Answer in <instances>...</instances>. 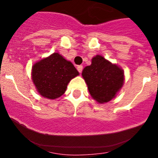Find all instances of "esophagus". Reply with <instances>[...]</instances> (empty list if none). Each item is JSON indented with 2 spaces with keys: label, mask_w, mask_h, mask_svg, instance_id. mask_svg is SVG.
<instances>
[{
  "label": "esophagus",
  "mask_w": 158,
  "mask_h": 158,
  "mask_svg": "<svg viewBox=\"0 0 158 158\" xmlns=\"http://www.w3.org/2000/svg\"><path fill=\"white\" fill-rule=\"evenodd\" d=\"M77 69L78 72L81 73L82 72V69H83V66H82V65H77Z\"/></svg>",
  "instance_id": "obj_1"
}]
</instances>
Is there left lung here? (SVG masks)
Instances as JSON below:
<instances>
[{
	"mask_svg": "<svg viewBox=\"0 0 158 158\" xmlns=\"http://www.w3.org/2000/svg\"><path fill=\"white\" fill-rule=\"evenodd\" d=\"M90 95L99 103H107L114 98L123 84V69L113 65L101 55L92 59V64L82 71Z\"/></svg>",
	"mask_w": 158,
	"mask_h": 158,
	"instance_id": "obj_1",
	"label": "left lung"
}]
</instances>
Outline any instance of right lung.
I'll list each match as a JSON object with an SVG mask.
<instances>
[{"mask_svg": "<svg viewBox=\"0 0 158 158\" xmlns=\"http://www.w3.org/2000/svg\"><path fill=\"white\" fill-rule=\"evenodd\" d=\"M32 81L43 97L56 99L66 90L68 83L79 74L74 65L62 55L54 53L32 67Z\"/></svg>", "mask_w": 158, "mask_h": 158, "instance_id": "right-lung-1", "label": "right lung"}]
</instances>
